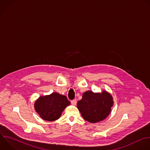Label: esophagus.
I'll return each instance as SVG.
<instances>
[{"label": "esophagus", "mask_w": 150, "mask_h": 150, "mask_svg": "<svg viewBox=\"0 0 150 150\" xmlns=\"http://www.w3.org/2000/svg\"><path fill=\"white\" fill-rule=\"evenodd\" d=\"M71 104L72 105H76V99H73V100L71 101Z\"/></svg>", "instance_id": "34e87169"}]
</instances>
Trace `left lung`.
<instances>
[{
    "instance_id": "8db88e82",
    "label": "left lung",
    "mask_w": 150,
    "mask_h": 150,
    "mask_svg": "<svg viewBox=\"0 0 150 150\" xmlns=\"http://www.w3.org/2000/svg\"><path fill=\"white\" fill-rule=\"evenodd\" d=\"M113 104L112 96L106 91L95 93L88 91L83 94L82 99L77 103V107L86 121L95 123L108 117Z\"/></svg>"
}]
</instances>
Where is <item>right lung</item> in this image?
Here are the masks:
<instances>
[{
	"mask_svg": "<svg viewBox=\"0 0 150 150\" xmlns=\"http://www.w3.org/2000/svg\"><path fill=\"white\" fill-rule=\"evenodd\" d=\"M70 104L66 96L54 92L40 96L35 104V109L44 120L53 121L59 118L62 112Z\"/></svg>",
	"mask_w": 150,
	"mask_h": 150,
	"instance_id": "add662e5",
	"label": "right lung"
}]
</instances>
